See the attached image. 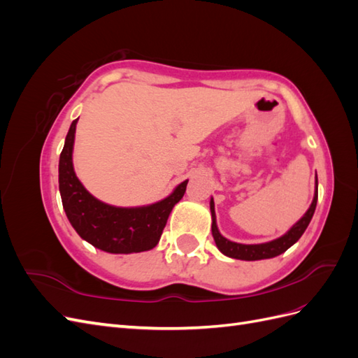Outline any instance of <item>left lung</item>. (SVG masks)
Listing matches in <instances>:
<instances>
[{
  "label": "left lung",
  "instance_id": "1",
  "mask_svg": "<svg viewBox=\"0 0 358 358\" xmlns=\"http://www.w3.org/2000/svg\"><path fill=\"white\" fill-rule=\"evenodd\" d=\"M317 200H318V179H315V194H313V200L309 206L306 213L301 216V218L291 227V229L275 241H270L266 243H257V245H245V243H237L231 242L224 237L220 230L218 225H216V216H215V204L213 199H210V213H212V236L215 239L216 246H218L220 251L231 258L237 259H245V262H255V259H266V258H273L278 257L282 252H285L288 248L294 245L301 234L305 233L308 225L312 220L313 212L317 208Z\"/></svg>",
  "mask_w": 358,
  "mask_h": 358
}]
</instances>
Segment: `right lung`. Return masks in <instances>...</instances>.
I'll use <instances>...</instances> for the list:
<instances>
[{
    "label": "right lung",
    "instance_id": "right-lung-1",
    "mask_svg": "<svg viewBox=\"0 0 358 358\" xmlns=\"http://www.w3.org/2000/svg\"><path fill=\"white\" fill-rule=\"evenodd\" d=\"M74 119L59 157V192L64 210L73 229L83 241L110 254L149 251L158 245L169 215L183 197L188 179L173 189L170 196L157 203L136 208L107 204L86 189L73 167Z\"/></svg>",
    "mask_w": 358,
    "mask_h": 358
}]
</instances>
